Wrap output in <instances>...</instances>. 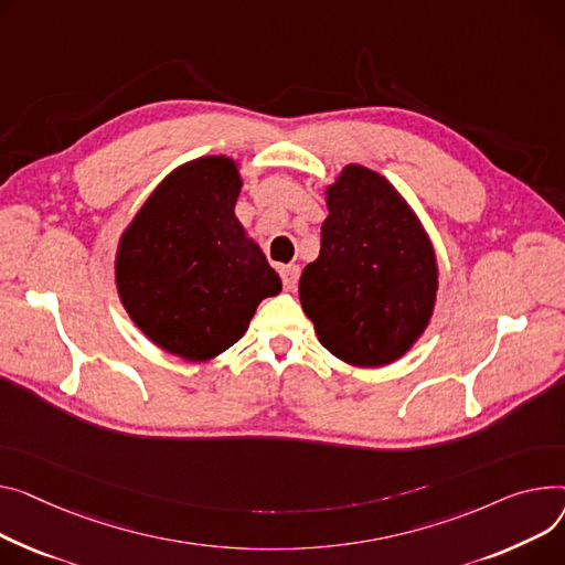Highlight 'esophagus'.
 I'll list each match as a JSON object with an SVG mask.
<instances>
[{"label": "esophagus", "mask_w": 565, "mask_h": 565, "mask_svg": "<svg viewBox=\"0 0 565 565\" xmlns=\"http://www.w3.org/2000/svg\"><path fill=\"white\" fill-rule=\"evenodd\" d=\"M281 281H284V290H295L297 281H299V266H286L281 268Z\"/></svg>", "instance_id": "esophagus-1"}]
</instances>
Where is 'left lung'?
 <instances>
[{
    "mask_svg": "<svg viewBox=\"0 0 565 565\" xmlns=\"http://www.w3.org/2000/svg\"><path fill=\"white\" fill-rule=\"evenodd\" d=\"M320 256L299 279V302L320 343L341 361L377 367L425 331L438 288L420 222L377 172L348 166L327 191Z\"/></svg>",
    "mask_w": 565,
    "mask_h": 565,
    "instance_id": "obj_1",
    "label": "left lung"
}]
</instances>
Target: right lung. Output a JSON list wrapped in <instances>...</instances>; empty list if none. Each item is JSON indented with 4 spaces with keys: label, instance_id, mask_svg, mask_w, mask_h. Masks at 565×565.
I'll return each instance as SVG.
<instances>
[{
    "label": "right lung",
    "instance_id": "obj_1",
    "mask_svg": "<svg viewBox=\"0 0 565 565\" xmlns=\"http://www.w3.org/2000/svg\"><path fill=\"white\" fill-rule=\"evenodd\" d=\"M236 163L204 157L174 170L120 238L116 281L147 338L185 361H206L245 333L281 279L234 215Z\"/></svg>",
    "mask_w": 565,
    "mask_h": 565
}]
</instances>
